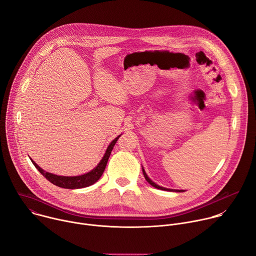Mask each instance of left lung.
<instances>
[{
	"label": "left lung",
	"instance_id": "left-lung-1",
	"mask_svg": "<svg viewBox=\"0 0 256 256\" xmlns=\"http://www.w3.org/2000/svg\"><path fill=\"white\" fill-rule=\"evenodd\" d=\"M142 174H144V178H146V180H147L149 184L152 186H154L155 188H158V190H166V192H186V190H171V188H163V186H158V184H156L154 181H152L150 178H149V176L147 175V173H146V171H144V169L142 167Z\"/></svg>",
	"mask_w": 256,
	"mask_h": 256
}]
</instances>
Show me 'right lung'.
Segmentation results:
<instances>
[{"instance_id": "right-lung-1", "label": "right lung", "mask_w": 256, "mask_h": 256, "mask_svg": "<svg viewBox=\"0 0 256 256\" xmlns=\"http://www.w3.org/2000/svg\"><path fill=\"white\" fill-rule=\"evenodd\" d=\"M122 134H120L118 136H116L109 146L107 147L104 156L102 157V159L100 160V162L97 164V166L92 169L91 171H89L88 173L82 174V175H78V176H62V175H56L50 172L44 171L42 168H40L38 164H36L31 158V162L33 163V165L38 169L48 181H50L52 184L62 188H68V190H78V188H87L90 186L92 184H94L97 180H99V178L101 177V175L103 174L107 161L109 159V156L112 154V151L114 147L116 142H118V138Z\"/></svg>"}]
</instances>
